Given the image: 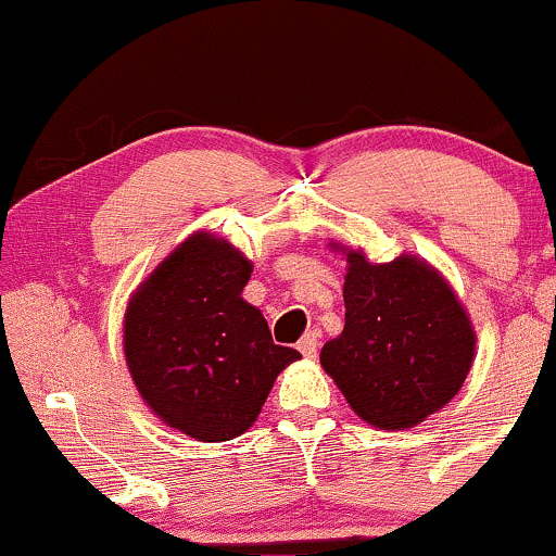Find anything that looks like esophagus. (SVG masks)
I'll list each match as a JSON object with an SVG mask.
<instances>
[{
	"instance_id": "esophagus-1",
	"label": "esophagus",
	"mask_w": 556,
	"mask_h": 556,
	"mask_svg": "<svg viewBox=\"0 0 556 556\" xmlns=\"http://www.w3.org/2000/svg\"><path fill=\"white\" fill-rule=\"evenodd\" d=\"M298 350L305 355V358H316V350H318V334L316 331H308L303 340L298 342Z\"/></svg>"
}]
</instances>
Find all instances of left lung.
Wrapping results in <instances>:
<instances>
[{"mask_svg":"<svg viewBox=\"0 0 556 556\" xmlns=\"http://www.w3.org/2000/svg\"><path fill=\"white\" fill-rule=\"evenodd\" d=\"M348 261L344 329L321 348V366L355 416L405 431L460 392L476 358L468 311L437 266L413 253L387 264L331 240Z\"/></svg>","mask_w":556,"mask_h":556,"instance_id":"1","label":"left lung"}]
</instances>
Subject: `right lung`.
Here are the masks:
<instances>
[{
  "label": "right lung",
  "mask_w": 556,
  "mask_h": 556,
  "mask_svg": "<svg viewBox=\"0 0 556 556\" xmlns=\"http://www.w3.org/2000/svg\"><path fill=\"white\" fill-rule=\"evenodd\" d=\"M253 264L208 229L188 235L136 287L123 350L140 400L195 442H227L256 424L274 379L300 358L274 344L256 305L242 300Z\"/></svg>",
  "instance_id": "obj_1"
}]
</instances>
